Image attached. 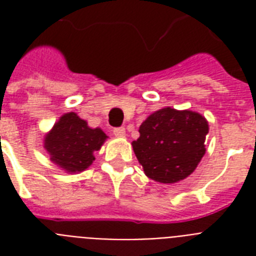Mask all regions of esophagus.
<instances>
[{
	"label": "esophagus",
	"mask_w": 256,
	"mask_h": 256,
	"mask_svg": "<svg viewBox=\"0 0 256 256\" xmlns=\"http://www.w3.org/2000/svg\"><path fill=\"white\" fill-rule=\"evenodd\" d=\"M112 132H114V136H124V134H126L124 128H116L112 130Z\"/></svg>",
	"instance_id": "obj_1"
}]
</instances>
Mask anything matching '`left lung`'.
<instances>
[{
	"mask_svg": "<svg viewBox=\"0 0 256 256\" xmlns=\"http://www.w3.org/2000/svg\"><path fill=\"white\" fill-rule=\"evenodd\" d=\"M208 124L190 110L160 108L140 126V138L132 140L136 160L148 178L175 183L187 178L206 152Z\"/></svg>",
	"mask_w": 256,
	"mask_h": 256,
	"instance_id": "left-lung-1",
	"label": "left lung"
}]
</instances>
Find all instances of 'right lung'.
Returning <instances> with one entry per match:
<instances>
[{"label":"right lung","mask_w":256,"mask_h":256,"mask_svg":"<svg viewBox=\"0 0 256 256\" xmlns=\"http://www.w3.org/2000/svg\"><path fill=\"white\" fill-rule=\"evenodd\" d=\"M106 138L100 128H90L76 112H68L46 136L45 148L57 166L77 172L92 164V152L100 150Z\"/></svg>","instance_id":"1"}]
</instances>
